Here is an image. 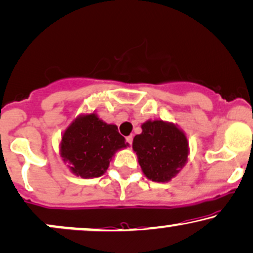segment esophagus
Returning <instances> with one entry per match:
<instances>
[{
  "label": "esophagus",
  "instance_id": "obj_1",
  "mask_svg": "<svg viewBox=\"0 0 253 253\" xmlns=\"http://www.w3.org/2000/svg\"><path fill=\"white\" fill-rule=\"evenodd\" d=\"M132 135H130V136H127V137H126V142H127V143H129V144H131L132 143Z\"/></svg>",
  "mask_w": 253,
  "mask_h": 253
}]
</instances>
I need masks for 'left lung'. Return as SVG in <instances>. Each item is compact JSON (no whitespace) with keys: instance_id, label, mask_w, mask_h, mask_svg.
<instances>
[{"instance_id":"obj_1","label":"left lung","mask_w":253,"mask_h":253,"mask_svg":"<svg viewBox=\"0 0 253 253\" xmlns=\"http://www.w3.org/2000/svg\"><path fill=\"white\" fill-rule=\"evenodd\" d=\"M132 149L142 171L155 182L173 179L186 165L189 153L185 132L162 120L142 124V133L133 137Z\"/></svg>"}]
</instances>
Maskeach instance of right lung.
I'll return each instance as SVG.
<instances>
[{
    "label": "right lung",
    "instance_id": "obj_1",
    "mask_svg": "<svg viewBox=\"0 0 253 253\" xmlns=\"http://www.w3.org/2000/svg\"><path fill=\"white\" fill-rule=\"evenodd\" d=\"M127 145L117 126L105 123L92 112L80 115L65 130L60 156L77 176L99 177L109 168L116 151Z\"/></svg>",
    "mask_w": 253,
    "mask_h": 253
}]
</instances>
